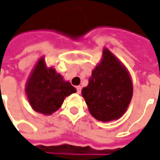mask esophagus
Segmentation results:
<instances>
[{"label": "esophagus", "instance_id": "1", "mask_svg": "<svg viewBox=\"0 0 160 160\" xmlns=\"http://www.w3.org/2000/svg\"><path fill=\"white\" fill-rule=\"evenodd\" d=\"M76 89H77V93H78V94H80V93H81V87H80V86L76 87Z\"/></svg>", "mask_w": 160, "mask_h": 160}]
</instances>
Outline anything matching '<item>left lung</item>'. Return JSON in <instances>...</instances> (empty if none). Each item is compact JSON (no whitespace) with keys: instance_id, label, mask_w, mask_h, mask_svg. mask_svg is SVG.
Instances as JSON below:
<instances>
[{"instance_id":"8db88e82","label":"left lung","mask_w":160,"mask_h":160,"mask_svg":"<svg viewBox=\"0 0 160 160\" xmlns=\"http://www.w3.org/2000/svg\"><path fill=\"white\" fill-rule=\"evenodd\" d=\"M132 91V82L125 67L105 49L102 60L81 93L91 115L99 121L109 122L126 111Z\"/></svg>"}]
</instances>
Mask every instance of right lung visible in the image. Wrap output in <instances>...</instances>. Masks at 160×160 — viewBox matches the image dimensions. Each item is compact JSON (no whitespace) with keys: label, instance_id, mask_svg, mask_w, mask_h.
Listing matches in <instances>:
<instances>
[{"label":"right lung","instance_id":"right-lung-1","mask_svg":"<svg viewBox=\"0 0 160 160\" xmlns=\"http://www.w3.org/2000/svg\"><path fill=\"white\" fill-rule=\"evenodd\" d=\"M26 94L31 107L43 115H51L61 107L66 96L76 92L70 82L64 81L53 68H47L41 58L26 86Z\"/></svg>","mask_w":160,"mask_h":160}]
</instances>
